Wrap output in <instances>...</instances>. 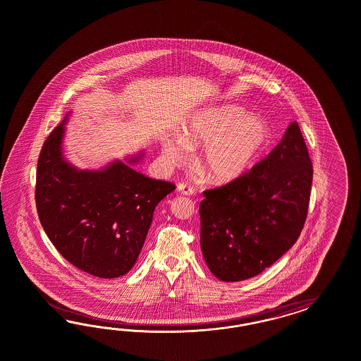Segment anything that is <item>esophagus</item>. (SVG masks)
Segmentation results:
<instances>
[{
    "label": "esophagus",
    "mask_w": 361,
    "mask_h": 361,
    "mask_svg": "<svg viewBox=\"0 0 361 361\" xmlns=\"http://www.w3.org/2000/svg\"><path fill=\"white\" fill-rule=\"evenodd\" d=\"M177 192H178L180 195H183V196H193V195H195L193 188L186 185L184 183H180V184L177 185Z\"/></svg>",
    "instance_id": "34e87169"
}]
</instances>
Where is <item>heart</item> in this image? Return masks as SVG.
<instances>
[{"mask_svg": "<svg viewBox=\"0 0 361 361\" xmlns=\"http://www.w3.org/2000/svg\"><path fill=\"white\" fill-rule=\"evenodd\" d=\"M267 121L247 115L235 106L212 109L186 124L180 136H166L165 159L176 164L184 161L189 147H202L200 164L216 183H231L246 175L270 142Z\"/></svg>", "mask_w": 361, "mask_h": 361, "instance_id": "b5f03b06", "label": "heart"}]
</instances>
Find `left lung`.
I'll list each match as a JSON object with an SVG mask.
<instances>
[{
    "mask_svg": "<svg viewBox=\"0 0 361 361\" xmlns=\"http://www.w3.org/2000/svg\"><path fill=\"white\" fill-rule=\"evenodd\" d=\"M312 163L296 121L252 169L205 190L200 204L201 250L224 282L262 273L291 249L306 222Z\"/></svg>",
    "mask_w": 361,
    "mask_h": 361,
    "instance_id": "1",
    "label": "left lung"
}]
</instances>
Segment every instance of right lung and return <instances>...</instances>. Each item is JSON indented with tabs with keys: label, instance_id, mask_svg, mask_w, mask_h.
<instances>
[{
	"label": "right lung",
	"instance_id": "1",
	"mask_svg": "<svg viewBox=\"0 0 361 361\" xmlns=\"http://www.w3.org/2000/svg\"><path fill=\"white\" fill-rule=\"evenodd\" d=\"M63 121L46 139L37 165L38 217L55 249L99 278L128 273L142 252L153 212L176 186L135 171L142 152L98 171L78 169L63 156Z\"/></svg>",
	"mask_w": 361,
	"mask_h": 361
}]
</instances>
